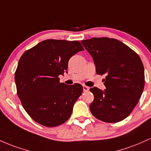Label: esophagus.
<instances>
[{"instance_id":"esophagus-1","label":"esophagus","mask_w":151,"mask_h":151,"mask_svg":"<svg viewBox=\"0 0 151 151\" xmlns=\"http://www.w3.org/2000/svg\"><path fill=\"white\" fill-rule=\"evenodd\" d=\"M88 90H89V87H88V86H83V92L88 91Z\"/></svg>"}]
</instances>
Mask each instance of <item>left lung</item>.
Wrapping results in <instances>:
<instances>
[{
    "label": "left lung",
    "instance_id": "left-lung-1",
    "mask_svg": "<svg viewBox=\"0 0 151 151\" xmlns=\"http://www.w3.org/2000/svg\"><path fill=\"white\" fill-rule=\"evenodd\" d=\"M93 58L97 74H105L102 91L91 88L94 96L89 108L94 117L114 123L127 117L139 102L144 88V68L139 56L121 41L92 38L81 41Z\"/></svg>",
    "mask_w": 151,
    "mask_h": 151
}]
</instances>
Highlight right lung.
<instances>
[{
    "instance_id": "obj_1",
    "label": "right lung",
    "mask_w": 151,
    "mask_h": 151,
    "mask_svg": "<svg viewBox=\"0 0 151 151\" xmlns=\"http://www.w3.org/2000/svg\"><path fill=\"white\" fill-rule=\"evenodd\" d=\"M83 50L79 41L48 39L23 53L14 74L17 96L34 121L52 127L65 122L83 91L79 83H60L68 62Z\"/></svg>"
}]
</instances>
